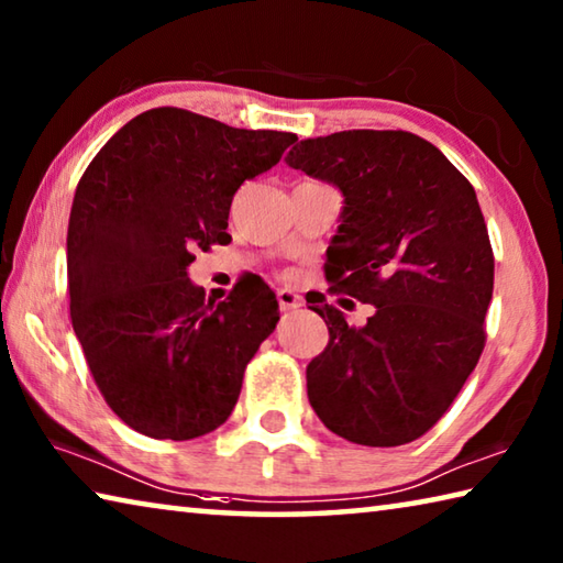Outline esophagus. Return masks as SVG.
Returning <instances> with one entry per match:
<instances>
[{"label": "esophagus", "mask_w": 563, "mask_h": 563, "mask_svg": "<svg viewBox=\"0 0 563 563\" xmlns=\"http://www.w3.org/2000/svg\"><path fill=\"white\" fill-rule=\"evenodd\" d=\"M278 302H280V310H298L302 305V298L295 290L283 288L278 290Z\"/></svg>", "instance_id": "obj_1"}]
</instances>
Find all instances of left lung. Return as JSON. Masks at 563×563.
Masks as SVG:
<instances>
[{
  "label": "left lung",
  "instance_id": "obj_1",
  "mask_svg": "<svg viewBox=\"0 0 563 563\" xmlns=\"http://www.w3.org/2000/svg\"><path fill=\"white\" fill-rule=\"evenodd\" d=\"M285 164L342 194L328 247L332 290L375 308L330 330L308 365V399L342 440L397 446L437 424L484 350L494 255L470 180L407 131L352 129L298 141Z\"/></svg>",
  "mask_w": 563,
  "mask_h": 563
}]
</instances>
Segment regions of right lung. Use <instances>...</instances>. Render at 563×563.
<instances>
[{
  "label": "right lung",
  "instance_id": "right-lung-1",
  "mask_svg": "<svg viewBox=\"0 0 563 563\" xmlns=\"http://www.w3.org/2000/svg\"><path fill=\"white\" fill-rule=\"evenodd\" d=\"M292 141L164 107L131 119L84 170L66 233L71 325L131 430L184 442L231 417L245 365L278 325V300L265 283L206 300L188 265L231 241L235 190Z\"/></svg>",
  "mask_w": 563,
  "mask_h": 563
}]
</instances>
